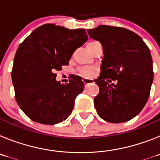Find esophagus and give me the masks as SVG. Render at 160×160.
Segmentation results:
<instances>
[{"mask_svg": "<svg viewBox=\"0 0 160 160\" xmlns=\"http://www.w3.org/2000/svg\"><path fill=\"white\" fill-rule=\"evenodd\" d=\"M83 82H84V84L87 86V85L90 84V83H92L94 82V80L93 79H90V78H83L82 79Z\"/></svg>", "mask_w": 160, "mask_h": 160, "instance_id": "1", "label": "esophagus"}]
</instances>
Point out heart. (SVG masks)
Segmentation results:
<instances>
[{
    "mask_svg": "<svg viewBox=\"0 0 160 160\" xmlns=\"http://www.w3.org/2000/svg\"><path fill=\"white\" fill-rule=\"evenodd\" d=\"M97 43H98V41H90L87 43V48L90 49V48ZM93 71H94V68L90 67V66H83V67H80L78 69V72L79 74L83 76V77H89V76L92 74Z\"/></svg>",
    "mask_w": 160,
    "mask_h": 160,
    "instance_id": "obj_1",
    "label": "heart"
}]
</instances>
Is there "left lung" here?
<instances>
[{
    "mask_svg": "<svg viewBox=\"0 0 160 160\" xmlns=\"http://www.w3.org/2000/svg\"><path fill=\"white\" fill-rule=\"evenodd\" d=\"M87 32L100 42L104 54L100 75L94 80L99 87L94 100L98 114L113 123L131 120L142 111L150 95L154 72L149 48L125 28L99 25ZM112 80L115 84L108 83Z\"/></svg>",
    "mask_w": 160,
    "mask_h": 160,
    "instance_id": "obj_1",
    "label": "left lung"
}]
</instances>
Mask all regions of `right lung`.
Wrapping results in <instances>:
<instances>
[{
	"instance_id": "1",
	"label": "right lung",
	"mask_w": 160,
	"mask_h": 160,
	"mask_svg": "<svg viewBox=\"0 0 160 160\" xmlns=\"http://www.w3.org/2000/svg\"><path fill=\"white\" fill-rule=\"evenodd\" d=\"M87 38L85 29L46 24L20 44L14 57L12 81L17 102L31 120L53 125L71 114L84 83L81 77L73 75L69 83L62 85L55 80V71L69 65L73 52Z\"/></svg>"
}]
</instances>
